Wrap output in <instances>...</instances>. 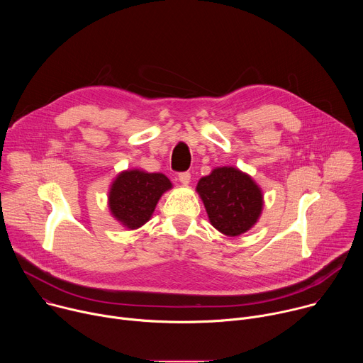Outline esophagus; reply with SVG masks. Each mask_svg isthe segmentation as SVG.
<instances>
[{"label": "esophagus", "instance_id": "obj_1", "mask_svg": "<svg viewBox=\"0 0 363 363\" xmlns=\"http://www.w3.org/2000/svg\"><path fill=\"white\" fill-rule=\"evenodd\" d=\"M178 179H179L181 184L188 185L189 181H191V174H189V172H181V174L178 175Z\"/></svg>", "mask_w": 363, "mask_h": 363}]
</instances>
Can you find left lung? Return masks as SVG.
<instances>
[{
  "mask_svg": "<svg viewBox=\"0 0 363 363\" xmlns=\"http://www.w3.org/2000/svg\"><path fill=\"white\" fill-rule=\"evenodd\" d=\"M196 191L211 224L230 237L248 231L263 210L262 189L233 167L217 168L201 178Z\"/></svg>",
  "mask_w": 363,
  "mask_h": 363,
  "instance_id": "1",
  "label": "left lung"
}]
</instances>
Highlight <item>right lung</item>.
Instances as JSON below:
<instances>
[{
  "label": "right lung",
  "mask_w": 363,
  "mask_h": 363,
  "mask_svg": "<svg viewBox=\"0 0 363 363\" xmlns=\"http://www.w3.org/2000/svg\"><path fill=\"white\" fill-rule=\"evenodd\" d=\"M171 186V181L164 174L125 171L112 184L111 211L128 228H139L150 218L161 195Z\"/></svg>",
  "instance_id": "right-lung-1"
}]
</instances>
